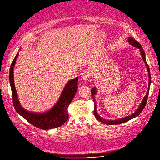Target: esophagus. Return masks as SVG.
<instances>
[{
	"instance_id": "34e87169",
	"label": "esophagus",
	"mask_w": 160,
	"mask_h": 160,
	"mask_svg": "<svg viewBox=\"0 0 160 160\" xmlns=\"http://www.w3.org/2000/svg\"><path fill=\"white\" fill-rule=\"evenodd\" d=\"M90 73L89 71H83L82 72V78L84 80H88L90 79Z\"/></svg>"
}]
</instances>
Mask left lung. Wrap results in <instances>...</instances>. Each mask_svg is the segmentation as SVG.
<instances>
[{"label": "left lung", "instance_id": "left-lung-1", "mask_svg": "<svg viewBox=\"0 0 160 160\" xmlns=\"http://www.w3.org/2000/svg\"><path fill=\"white\" fill-rule=\"evenodd\" d=\"M128 42L130 43V44L132 45V46H134L135 48H138L139 49L140 52H141V54H142V57L143 60H144V63L146 66V68H147V70L148 72V77H149V85H148V89L147 91V93H146V95L145 96V97L144 98V100H143V102H142L141 105L139 107V108L136 110V112H134L132 114V115L128 116V117H126L125 118H123V119H117V120H114V121H112V120H105L102 119V117H100L99 115L97 114V110H96V103L95 102H94V96L96 94V88L95 87L92 88V89H91V94H92V99H93V102H94V116H95L96 119H98L99 122H102L103 123H106V124L108 125H116V124H119V123H125L126 122L129 121V120L132 119V118H134V117L138 116L140 113L142 112V111L143 110V109L144 108V107L146 104V102H147V99H148V93H149V90H150V85H151V72H150V69H149V67L148 66L147 63H146V57H145V53H144V51L143 50V48L142 47V45H140V43H139L138 41H137L136 40H135L134 38H132V37H129L128 38Z\"/></svg>", "mask_w": 160, "mask_h": 160}]
</instances>
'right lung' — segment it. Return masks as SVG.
I'll list each match as a JSON object with an SVG mask.
<instances>
[{
    "instance_id": "add662e5",
    "label": "right lung",
    "mask_w": 160,
    "mask_h": 160,
    "mask_svg": "<svg viewBox=\"0 0 160 160\" xmlns=\"http://www.w3.org/2000/svg\"><path fill=\"white\" fill-rule=\"evenodd\" d=\"M18 55V52L16 54L13 60L10 69H9V82H10L12 93L13 105L14 106L16 111L27 120L29 123L38 128L48 130L62 126L69 117L68 108L78 89V77L70 81L67 83L58 102L48 112L41 114L28 112L22 108L19 103L14 83L13 69H14Z\"/></svg>"
}]
</instances>
